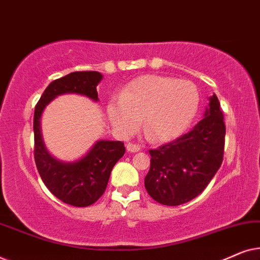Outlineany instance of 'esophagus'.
<instances>
[{
    "mask_svg": "<svg viewBox=\"0 0 260 260\" xmlns=\"http://www.w3.org/2000/svg\"><path fill=\"white\" fill-rule=\"evenodd\" d=\"M126 150L129 152H137L141 150V147L136 143H133V142H130V143L126 144Z\"/></svg>",
    "mask_w": 260,
    "mask_h": 260,
    "instance_id": "1",
    "label": "esophagus"
}]
</instances>
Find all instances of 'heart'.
<instances>
[{"mask_svg":"<svg viewBox=\"0 0 260 260\" xmlns=\"http://www.w3.org/2000/svg\"><path fill=\"white\" fill-rule=\"evenodd\" d=\"M200 94L187 80L143 76L130 81L119 97L109 101L108 116L118 133L131 135L141 125L151 142L180 136L197 115Z\"/></svg>","mask_w":260,"mask_h":260,"instance_id":"1","label":"heart"}]
</instances>
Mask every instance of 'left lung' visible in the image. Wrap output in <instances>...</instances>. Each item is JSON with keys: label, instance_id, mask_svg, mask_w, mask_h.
<instances>
[{"label": "left lung", "instance_id": "obj_1", "mask_svg": "<svg viewBox=\"0 0 260 260\" xmlns=\"http://www.w3.org/2000/svg\"><path fill=\"white\" fill-rule=\"evenodd\" d=\"M226 126L219 99L209 97L205 117L177 140L149 150L148 194L166 206H179L202 193L222 163Z\"/></svg>", "mask_w": 260, "mask_h": 260}]
</instances>
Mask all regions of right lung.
Here are the masks:
<instances>
[{"label":"right lung","mask_w":260,"mask_h":260,"mask_svg":"<svg viewBox=\"0 0 260 260\" xmlns=\"http://www.w3.org/2000/svg\"><path fill=\"white\" fill-rule=\"evenodd\" d=\"M102 79V74L95 71L67 74L52 81L35 106L34 158L38 172L54 197L74 207H87L104 194L113 166L122 158L125 147L120 141L101 140L78 161L61 162L45 147L41 116L46 106L60 94L77 93L98 102L97 86Z\"/></svg>","instance_id":"1"}]
</instances>
